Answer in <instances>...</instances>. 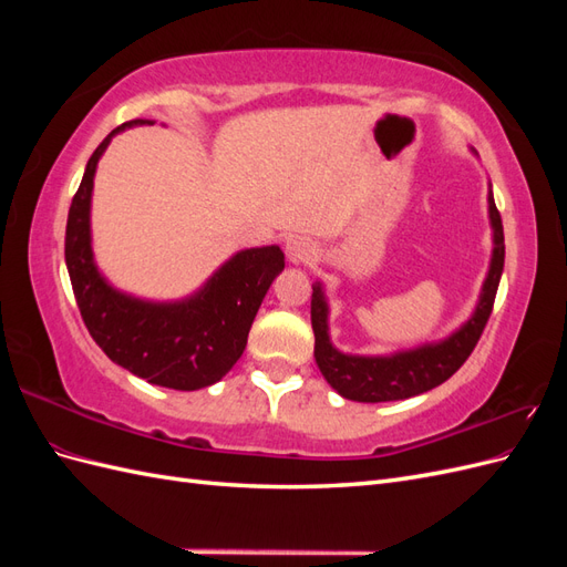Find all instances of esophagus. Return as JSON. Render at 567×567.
Returning a JSON list of instances; mask_svg holds the SVG:
<instances>
[{
  "label": "esophagus",
  "instance_id": "1",
  "mask_svg": "<svg viewBox=\"0 0 567 567\" xmlns=\"http://www.w3.org/2000/svg\"><path fill=\"white\" fill-rule=\"evenodd\" d=\"M286 255L293 265H307L317 260V246L307 238H290L286 244Z\"/></svg>",
  "mask_w": 567,
  "mask_h": 567
}]
</instances>
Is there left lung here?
Returning <instances> with one entry per match:
<instances>
[{"label": "left lung", "mask_w": 567, "mask_h": 567, "mask_svg": "<svg viewBox=\"0 0 567 567\" xmlns=\"http://www.w3.org/2000/svg\"><path fill=\"white\" fill-rule=\"evenodd\" d=\"M489 219L494 229V252L489 274L483 286L475 315L461 329L437 346H423L419 350L398 352L392 357H352L338 352L329 340L326 323V302L321 286L312 290V331H315V359L321 375L346 400L354 402H392L406 400L444 383L463 367L483 336L492 315L496 288L504 271V225L489 194Z\"/></svg>", "instance_id": "1"}]
</instances>
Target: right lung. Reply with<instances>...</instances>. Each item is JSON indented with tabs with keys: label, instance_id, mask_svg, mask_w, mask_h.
<instances>
[{
	"label": "right lung",
	"instance_id": "1",
	"mask_svg": "<svg viewBox=\"0 0 567 567\" xmlns=\"http://www.w3.org/2000/svg\"><path fill=\"white\" fill-rule=\"evenodd\" d=\"M151 120H130L96 146L73 196L65 225V265L84 326L111 362L153 385L198 390L217 383L244 354L252 319L284 269L279 246L236 252L200 293L153 305L117 293L101 277L90 246L94 173L111 136Z\"/></svg>",
	"mask_w": 567,
	"mask_h": 567
}]
</instances>
